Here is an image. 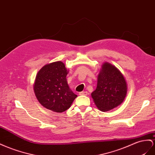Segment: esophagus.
Listing matches in <instances>:
<instances>
[{"instance_id":"34e87169","label":"esophagus","mask_w":155,"mask_h":155,"mask_svg":"<svg viewBox=\"0 0 155 155\" xmlns=\"http://www.w3.org/2000/svg\"><path fill=\"white\" fill-rule=\"evenodd\" d=\"M79 95H84V96H86L88 94V93L87 91H82V92H80V93H79Z\"/></svg>"}]
</instances>
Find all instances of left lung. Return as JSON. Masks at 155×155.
<instances>
[{
	"mask_svg": "<svg viewBox=\"0 0 155 155\" xmlns=\"http://www.w3.org/2000/svg\"><path fill=\"white\" fill-rule=\"evenodd\" d=\"M128 87L120 71L107 62H104L98 75L97 87L91 93L99 110L107 111L122 104L126 98Z\"/></svg>",
	"mask_w": 155,
	"mask_h": 155,
	"instance_id": "8db88e82",
	"label": "left lung"
}]
</instances>
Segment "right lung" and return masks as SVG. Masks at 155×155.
<instances>
[{"instance_id":"right-lung-1","label":"right lung","mask_w":155,"mask_h":155,"mask_svg":"<svg viewBox=\"0 0 155 155\" xmlns=\"http://www.w3.org/2000/svg\"><path fill=\"white\" fill-rule=\"evenodd\" d=\"M68 72L61 61L45 64L38 71L34 83V92L41 106L58 113L70 108L78 96L68 84L66 76Z\"/></svg>"}]
</instances>
